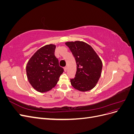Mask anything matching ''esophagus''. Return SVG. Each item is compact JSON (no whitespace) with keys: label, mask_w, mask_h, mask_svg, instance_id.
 Returning a JSON list of instances; mask_svg holds the SVG:
<instances>
[{"label":"esophagus","mask_w":134,"mask_h":134,"mask_svg":"<svg viewBox=\"0 0 134 134\" xmlns=\"http://www.w3.org/2000/svg\"><path fill=\"white\" fill-rule=\"evenodd\" d=\"M64 71H66V70H67V67H66V66L64 67Z\"/></svg>","instance_id":"esophagus-1"}]
</instances>
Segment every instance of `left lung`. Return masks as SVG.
I'll use <instances>...</instances> for the list:
<instances>
[{"label": "left lung", "instance_id": "1", "mask_svg": "<svg viewBox=\"0 0 134 134\" xmlns=\"http://www.w3.org/2000/svg\"><path fill=\"white\" fill-rule=\"evenodd\" d=\"M76 63L75 77L70 79L71 86L80 92L89 91L94 88L100 78L102 62L94 49L83 41L66 42Z\"/></svg>", "mask_w": 134, "mask_h": 134}]
</instances>
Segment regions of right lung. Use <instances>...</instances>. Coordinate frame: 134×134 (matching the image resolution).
<instances>
[{
  "label": "right lung",
  "instance_id": "obj_1",
  "mask_svg": "<svg viewBox=\"0 0 134 134\" xmlns=\"http://www.w3.org/2000/svg\"><path fill=\"white\" fill-rule=\"evenodd\" d=\"M56 45L46 44L32 55L26 65L28 82L35 90L43 93L53 88L64 72L55 56Z\"/></svg>",
  "mask_w": 134,
  "mask_h": 134
}]
</instances>
